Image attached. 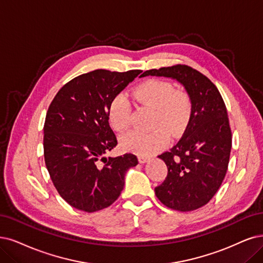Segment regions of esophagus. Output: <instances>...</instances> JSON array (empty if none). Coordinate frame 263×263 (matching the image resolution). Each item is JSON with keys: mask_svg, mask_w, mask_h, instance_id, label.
<instances>
[{"mask_svg": "<svg viewBox=\"0 0 263 263\" xmlns=\"http://www.w3.org/2000/svg\"><path fill=\"white\" fill-rule=\"evenodd\" d=\"M138 158H139V161H140L141 163H145V162L149 160V157H147V156H142V155H140V156H139Z\"/></svg>", "mask_w": 263, "mask_h": 263, "instance_id": "34e87169", "label": "esophagus"}]
</instances>
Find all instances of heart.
<instances>
[{"instance_id": "b5f03b06", "label": "heart", "mask_w": 263, "mask_h": 263, "mask_svg": "<svg viewBox=\"0 0 263 263\" xmlns=\"http://www.w3.org/2000/svg\"><path fill=\"white\" fill-rule=\"evenodd\" d=\"M133 99L139 104L154 108L153 131L134 130L124 134L120 140L124 151L148 156L162 148L170 138H178L190 123L193 115V99L185 90H176L166 80L149 79L134 87ZM131 105L126 97L117 95L108 108L111 128L124 132L131 123Z\"/></svg>"}]
</instances>
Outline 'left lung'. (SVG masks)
Instances as JSON below:
<instances>
[{
	"label": "left lung",
	"mask_w": 263,
	"mask_h": 263,
	"mask_svg": "<svg viewBox=\"0 0 263 263\" xmlns=\"http://www.w3.org/2000/svg\"><path fill=\"white\" fill-rule=\"evenodd\" d=\"M145 76L176 79L193 99V115L183 137L158 156L168 174L155 194L173 210H196L216 195L228 171L232 132L224 101L210 79L187 65L146 70L141 77Z\"/></svg>",
	"instance_id": "obj_1"
}]
</instances>
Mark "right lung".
Returning <instances> with one entry per match:
<instances>
[{"instance_id":"1","label":"right lung","mask_w":263,"mask_h":263,"mask_svg":"<svg viewBox=\"0 0 263 263\" xmlns=\"http://www.w3.org/2000/svg\"><path fill=\"white\" fill-rule=\"evenodd\" d=\"M141 73L96 69L57 92L44 122V160L58 194L86 212L109 207L120 196L133 154L105 157L118 142L108 122L111 101Z\"/></svg>"}]
</instances>
